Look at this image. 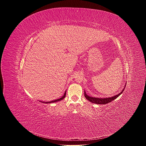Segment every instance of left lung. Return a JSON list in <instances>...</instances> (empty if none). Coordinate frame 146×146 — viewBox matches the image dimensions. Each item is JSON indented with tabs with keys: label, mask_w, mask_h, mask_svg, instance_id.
I'll return each mask as SVG.
<instances>
[{
	"label": "left lung",
	"mask_w": 146,
	"mask_h": 146,
	"mask_svg": "<svg viewBox=\"0 0 146 146\" xmlns=\"http://www.w3.org/2000/svg\"><path fill=\"white\" fill-rule=\"evenodd\" d=\"M125 88L123 89V90L118 95H115L114 96H112L111 98H94V97H91L88 96L86 92L84 91V96L86 97V98L89 101H90L92 103H96V104H100V105H105V104H107L108 103H110V102L113 101V100H114L115 99H116L117 97H118L123 91Z\"/></svg>",
	"instance_id": "8db88e82"
}]
</instances>
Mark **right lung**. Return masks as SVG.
Wrapping results in <instances>:
<instances>
[{
  "instance_id": "add662e5",
  "label": "right lung",
  "mask_w": 146,
  "mask_h": 146,
  "mask_svg": "<svg viewBox=\"0 0 146 146\" xmlns=\"http://www.w3.org/2000/svg\"><path fill=\"white\" fill-rule=\"evenodd\" d=\"M66 92H65V94H64V95L62 96V97H61L60 98H59V99H56V100H52V101H50V102H43V103H54V102H58V101H60V100H62V99H64L65 98V96H66Z\"/></svg>"
}]
</instances>
